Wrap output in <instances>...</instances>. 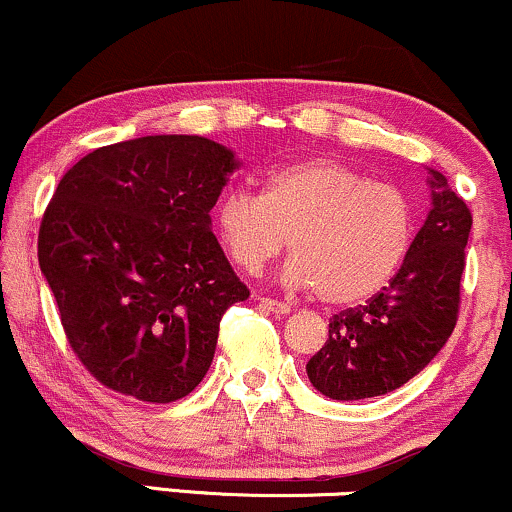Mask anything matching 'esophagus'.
Segmentation results:
<instances>
[{"label": "esophagus", "mask_w": 512, "mask_h": 512, "mask_svg": "<svg viewBox=\"0 0 512 512\" xmlns=\"http://www.w3.org/2000/svg\"><path fill=\"white\" fill-rule=\"evenodd\" d=\"M258 306L263 308V311H270V313H280V315H287L292 308H289L285 301H277V299H268V296H261L258 299Z\"/></svg>", "instance_id": "34e87169"}]
</instances>
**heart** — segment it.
Here are the masks:
<instances>
[{
	"label": "heart",
	"instance_id": "heart-1",
	"mask_svg": "<svg viewBox=\"0 0 512 512\" xmlns=\"http://www.w3.org/2000/svg\"><path fill=\"white\" fill-rule=\"evenodd\" d=\"M213 225L230 261L249 275L273 261L289 237L292 258L282 282L346 306L382 292L399 275L418 218L403 189L315 156L275 168L261 194H225Z\"/></svg>",
	"mask_w": 512,
	"mask_h": 512
}]
</instances>
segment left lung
Listing matches in <instances>:
<instances>
[{"instance_id":"left-lung-1","label":"left lung","mask_w":512,"mask_h":512,"mask_svg":"<svg viewBox=\"0 0 512 512\" xmlns=\"http://www.w3.org/2000/svg\"><path fill=\"white\" fill-rule=\"evenodd\" d=\"M427 182L432 208L399 275L365 306L330 318V337L306 363L313 387L334 401L403 387L456 327L472 216L439 170H430Z\"/></svg>"}]
</instances>
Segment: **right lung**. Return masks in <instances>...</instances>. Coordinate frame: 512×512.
Instances as JSON below:
<instances>
[{
    "mask_svg": "<svg viewBox=\"0 0 512 512\" xmlns=\"http://www.w3.org/2000/svg\"><path fill=\"white\" fill-rule=\"evenodd\" d=\"M239 161L199 135H149L82 156L37 237L68 344L94 380L147 403L211 368L223 313L249 299L211 230Z\"/></svg>",
    "mask_w": 512,
    "mask_h": 512,
    "instance_id": "add662e5",
    "label": "right lung"
}]
</instances>
